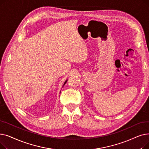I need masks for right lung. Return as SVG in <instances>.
<instances>
[{
    "mask_svg": "<svg viewBox=\"0 0 149 149\" xmlns=\"http://www.w3.org/2000/svg\"><path fill=\"white\" fill-rule=\"evenodd\" d=\"M67 81H68V80H66L65 81V83H64V84H63V86L66 83V82H67Z\"/></svg>",
    "mask_w": 149,
    "mask_h": 149,
    "instance_id": "add662e5",
    "label": "right lung"
}]
</instances>
